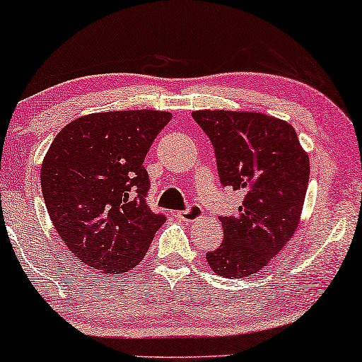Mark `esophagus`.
<instances>
[{
  "label": "esophagus",
  "instance_id": "obj_1",
  "mask_svg": "<svg viewBox=\"0 0 362 362\" xmlns=\"http://www.w3.org/2000/svg\"><path fill=\"white\" fill-rule=\"evenodd\" d=\"M177 218H180L181 221H187V223L196 221V219L203 218V209H201L198 204H191L186 211H180V213H177Z\"/></svg>",
  "mask_w": 362,
  "mask_h": 362
}]
</instances>
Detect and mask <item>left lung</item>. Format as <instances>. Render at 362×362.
<instances>
[{
  "label": "left lung",
  "instance_id": "obj_1",
  "mask_svg": "<svg viewBox=\"0 0 362 362\" xmlns=\"http://www.w3.org/2000/svg\"><path fill=\"white\" fill-rule=\"evenodd\" d=\"M192 118L213 143L221 185L244 194L236 218H221L223 244L206 259L216 274L247 278L298 229L309 156L293 126L262 112L201 110Z\"/></svg>",
  "mask_w": 362,
  "mask_h": 362
}]
</instances>
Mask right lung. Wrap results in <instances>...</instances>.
<instances>
[{
  "mask_svg": "<svg viewBox=\"0 0 362 362\" xmlns=\"http://www.w3.org/2000/svg\"><path fill=\"white\" fill-rule=\"evenodd\" d=\"M171 112H93L64 126L41 164V191L56 231L79 262L112 276L146 256L166 221L146 204L144 158Z\"/></svg>",
  "mask_w": 362,
  "mask_h": 362,
  "instance_id": "add662e5",
  "label": "right lung"
}]
</instances>
